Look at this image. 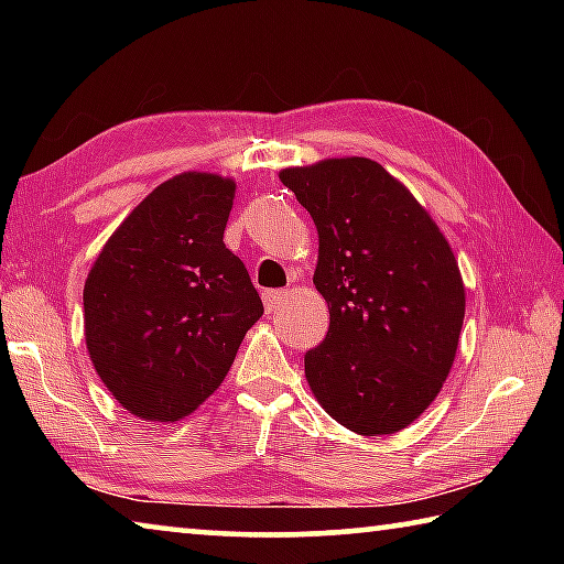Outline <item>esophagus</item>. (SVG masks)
<instances>
[{"instance_id": "obj_1", "label": "esophagus", "mask_w": 564, "mask_h": 564, "mask_svg": "<svg viewBox=\"0 0 564 564\" xmlns=\"http://www.w3.org/2000/svg\"><path fill=\"white\" fill-rule=\"evenodd\" d=\"M261 299H263V308L273 313L285 299H289V291H263Z\"/></svg>"}]
</instances>
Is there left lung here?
<instances>
[{
    "instance_id": "left-lung-1",
    "label": "left lung",
    "mask_w": 564,
    "mask_h": 564,
    "mask_svg": "<svg viewBox=\"0 0 564 564\" xmlns=\"http://www.w3.org/2000/svg\"><path fill=\"white\" fill-rule=\"evenodd\" d=\"M279 176L318 228L313 283L330 311L326 338L305 352V380L348 431H403L441 393L460 340L453 248L378 161L326 159Z\"/></svg>"
}]
</instances>
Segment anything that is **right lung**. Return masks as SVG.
Listing matches in <instances>:
<instances>
[{
	"label": "right lung",
	"instance_id": "add662e5",
	"mask_svg": "<svg viewBox=\"0 0 564 564\" xmlns=\"http://www.w3.org/2000/svg\"><path fill=\"white\" fill-rule=\"evenodd\" d=\"M234 178L184 171L123 218L84 283V336L101 383L131 415L174 423L221 386L263 316L224 231Z\"/></svg>",
	"mask_w": 564,
	"mask_h": 564
}]
</instances>
